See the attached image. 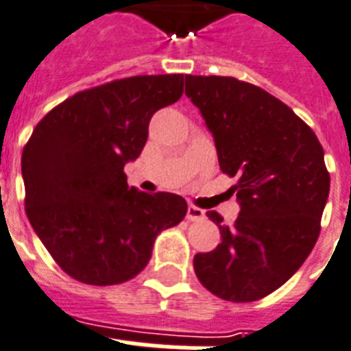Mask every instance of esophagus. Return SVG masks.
Instances as JSON below:
<instances>
[{
    "instance_id": "obj_1",
    "label": "esophagus",
    "mask_w": 351,
    "mask_h": 351,
    "mask_svg": "<svg viewBox=\"0 0 351 351\" xmlns=\"http://www.w3.org/2000/svg\"><path fill=\"white\" fill-rule=\"evenodd\" d=\"M204 218H205V210H202L200 207H196V205H189V207H187V220L198 221V220H204Z\"/></svg>"
}]
</instances>
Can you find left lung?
Instances as JSON below:
<instances>
[{
	"mask_svg": "<svg viewBox=\"0 0 351 351\" xmlns=\"http://www.w3.org/2000/svg\"><path fill=\"white\" fill-rule=\"evenodd\" d=\"M185 95L215 136L220 169L236 176L234 225L195 256L196 278L232 303H250L287 283L314 249L330 193L321 142L285 102L234 77L185 75Z\"/></svg>",
	"mask_w": 351,
	"mask_h": 351,
	"instance_id": "1",
	"label": "left lung"
}]
</instances>
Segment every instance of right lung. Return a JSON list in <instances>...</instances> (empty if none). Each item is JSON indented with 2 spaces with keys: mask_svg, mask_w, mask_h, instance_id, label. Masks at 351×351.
Here are the masks:
<instances>
[{
  "mask_svg": "<svg viewBox=\"0 0 351 351\" xmlns=\"http://www.w3.org/2000/svg\"><path fill=\"white\" fill-rule=\"evenodd\" d=\"M184 93V75H135L68 97L34 128L21 155L25 210L56 263L86 285L124 283L144 270L158 232L187 202L128 185L151 117Z\"/></svg>",
  "mask_w": 351,
  "mask_h": 351,
  "instance_id": "right-lung-1",
  "label": "right lung"
}]
</instances>
